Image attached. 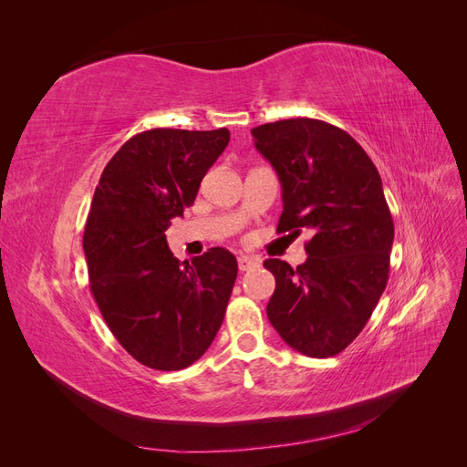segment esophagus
<instances>
[{"label":"esophagus","instance_id":"esophagus-1","mask_svg":"<svg viewBox=\"0 0 467 467\" xmlns=\"http://www.w3.org/2000/svg\"><path fill=\"white\" fill-rule=\"evenodd\" d=\"M237 266H239V271L245 273V271H249V268H255V266H259V261H257V259H253V257H245V255H242V257L237 259Z\"/></svg>","mask_w":467,"mask_h":467}]
</instances>
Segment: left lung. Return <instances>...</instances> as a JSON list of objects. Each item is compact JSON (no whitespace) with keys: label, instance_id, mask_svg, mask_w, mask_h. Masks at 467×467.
Here are the masks:
<instances>
[{"label":"left lung","instance_id":"obj_1","mask_svg":"<svg viewBox=\"0 0 467 467\" xmlns=\"http://www.w3.org/2000/svg\"><path fill=\"white\" fill-rule=\"evenodd\" d=\"M251 134L282 185L276 232L312 234L306 263H263L276 280L268 321L302 355L335 357L364 329L388 285L393 220L379 173L355 138L323 120L268 122Z\"/></svg>","mask_w":467,"mask_h":467}]
</instances>
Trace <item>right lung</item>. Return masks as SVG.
I'll list each match as a JSON object with an SVG mask.
<instances>
[{"instance_id": "right-lung-1", "label": "right lung", "mask_w": 467, "mask_h": 467, "mask_svg": "<svg viewBox=\"0 0 467 467\" xmlns=\"http://www.w3.org/2000/svg\"><path fill=\"white\" fill-rule=\"evenodd\" d=\"M228 142V129L146 130L112 155L95 189L83 234L89 288L110 333L148 368H187L223 321L235 257L212 247L181 263L165 230Z\"/></svg>"}]
</instances>
